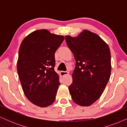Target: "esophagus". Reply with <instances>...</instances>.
<instances>
[{"mask_svg":"<svg viewBox=\"0 0 127 127\" xmlns=\"http://www.w3.org/2000/svg\"><path fill=\"white\" fill-rule=\"evenodd\" d=\"M68 74H69V73L68 72H65V71H61L60 72V75L62 77L64 76L65 75H67Z\"/></svg>","mask_w":127,"mask_h":127,"instance_id":"34e87169","label":"esophagus"}]
</instances>
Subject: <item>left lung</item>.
I'll use <instances>...</instances> for the list:
<instances>
[{
  "mask_svg": "<svg viewBox=\"0 0 127 127\" xmlns=\"http://www.w3.org/2000/svg\"><path fill=\"white\" fill-rule=\"evenodd\" d=\"M65 39L76 62L70 94L76 104L89 106L100 98L110 78V49L98 34L88 30Z\"/></svg>",
  "mask_w": 127,
  "mask_h": 127,
  "instance_id": "1",
  "label": "left lung"
}]
</instances>
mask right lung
Segmentation results:
<instances>
[{
	"label": "right lung",
	"mask_w": 127,
	"mask_h": 127,
	"mask_svg": "<svg viewBox=\"0 0 127 127\" xmlns=\"http://www.w3.org/2000/svg\"><path fill=\"white\" fill-rule=\"evenodd\" d=\"M64 39V36L40 29L30 33L20 45L19 79L24 95L39 107H48L55 100L60 83L54 70L55 52Z\"/></svg>",
	"instance_id": "add662e5"
}]
</instances>
